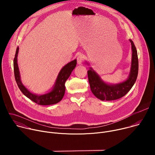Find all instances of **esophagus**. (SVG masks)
Returning <instances> with one entry per match:
<instances>
[{"instance_id": "obj_1", "label": "esophagus", "mask_w": 155, "mask_h": 155, "mask_svg": "<svg viewBox=\"0 0 155 155\" xmlns=\"http://www.w3.org/2000/svg\"><path fill=\"white\" fill-rule=\"evenodd\" d=\"M77 59V63H78V64H79V65L81 64L82 62H83V55H82L81 54H80L78 56Z\"/></svg>"}]
</instances>
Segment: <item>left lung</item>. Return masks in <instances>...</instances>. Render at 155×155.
<instances>
[{"label":"left lung","mask_w":155,"mask_h":155,"mask_svg":"<svg viewBox=\"0 0 155 155\" xmlns=\"http://www.w3.org/2000/svg\"><path fill=\"white\" fill-rule=\"evenodd\" d=\"M131 44L132 58L130 72L128 77L123 81L118 83H110L102 79L99 74L92 67L87 71L91 90L93 94L102 101H114L120 99L126 95L134 84L137 78L139 71V61L137 51L134 43L131 39L129 40ZM87 65L90 62L85 61Z\"/></svg>","instance_id":"left-lung-1"}]
</instances>
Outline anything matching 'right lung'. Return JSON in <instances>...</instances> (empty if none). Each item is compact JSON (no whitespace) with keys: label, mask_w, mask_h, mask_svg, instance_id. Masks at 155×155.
I'll list each match as a JSON object with an SVG mask.
<instances>
[{"label":"right lung","mask_w":155,"mask_h":155,"mask_svg":"<svg viewBox=\"0 0 155 155\" xmlns=\"http://www.w3.org/2000/svg\"><path fill=\"white\" fill-rule=\"evenodd\" d=\"M18 52L19 47H18L13 61V67L15 80L21 91L28 98L30 99L36 104L41 105L55 104L61 101L65 94V83L70 77L73 70L76 67L77 59H75L69 62L67 64H65L61 69L53 86L50 90L43 94H37L30 91L21 81L20 72L18 64Z\"/></svg>","instance_id":"1"}]
</instances>
